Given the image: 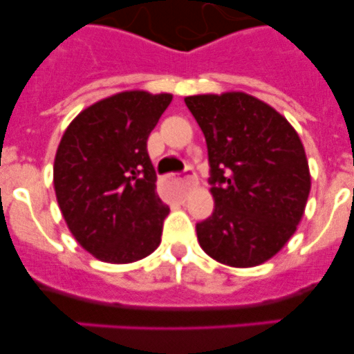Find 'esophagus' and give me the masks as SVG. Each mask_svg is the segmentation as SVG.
<instances>
[{"label": "esophagus", "instance_id": "34e87169", "mask_svg": "<svg viewBox=\"0 0 354 354\" xmlns=\"http://www.w3.org/2000/svg\"><path fill=\"white\" fill-rule=\"evenodd\" d=\"M195 180H197V176H195L194 169H192V167H187V174L183 176L185 185H187V187H190V185L195 183Z\"/></svg>", "mask_w": 354, "mask_h": 354}]
</instances>
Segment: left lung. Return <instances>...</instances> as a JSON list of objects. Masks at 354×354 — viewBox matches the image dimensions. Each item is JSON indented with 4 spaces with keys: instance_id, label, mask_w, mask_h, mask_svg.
<instances>
[{
    "instance_id": "obj_1",
    "label": "left lung",
    "mask_w": 354,
    "mask_h": 354,
    "mask_svg": "<svg viewBox=\"0 0 354 354\" xmlns=\"http://www.w3.org/2000/svg\"><path fill=\"white\" fill-rule=\"evenodd\" d=\"M185 104L207 142L214 212L197 223L207 255L253 267L276 255L305 212L310 171L295 128L266 102L243 94L190 95Z\"/></svg>"
}]
</instances>
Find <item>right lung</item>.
I'll return each instance as SVG.
<instances>
[{
    "mask_svg": "<svg viewBox=\"0 0 354 354\" xmlns=\"http://www.w3.org/2000/svg\"><path fill=\"white\" fill-rule=\"evenodd\" d=\"M173 95L130 91L84 109L55 159V192L75 240L95 259L130 263L160 243L169 207L156 192L147 138Z\"/></svg>",
    "mask_w": 354,
    "mask_h": 354,
    "instance_id": "1",
    "label": "right lung"
}]
</instances>
